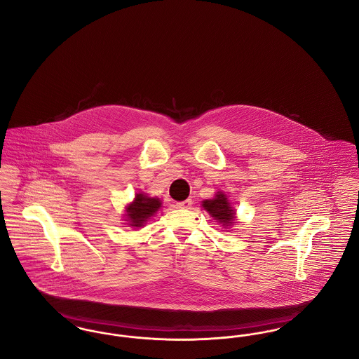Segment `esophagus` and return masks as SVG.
<instances>
[{"label":"esophagus","mask_w":359,"mask_h":359,"mask_svg":"<svg viewBox=\"0 0 359 359\" xmlns=\"http://www.w3.org/2000/svg\"><path fill=\"white\" fill-rule=\"evenodd\" d=\"M176 205H177L179 208H189V207L192 205V199H187V201L179 202V203H176Z\"/></svg>","instance_id":"obj_1"}]
</instances>
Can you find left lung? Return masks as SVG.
Returning <instances> with one entry per match:
<instances>
[{"label": "left lung", "mask_w": 359, "mask_h": 359, "mask_svg": "<svg viewBox=\"0 0 359 359\" xmlns=\"http://www.w3.org/2000/svg\"><path fill=\"white\" fill-rule=\"evenodd\" d=\"M202 207L205 211H208V214L217 222L221 223L224 229L230 227L233 223L236 222V211L223 192H218L212 199L203 201Z\"/></svg>", "instance_id": "1"}]
</instances>
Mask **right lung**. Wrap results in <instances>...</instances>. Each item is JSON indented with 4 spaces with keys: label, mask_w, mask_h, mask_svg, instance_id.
Wrapping results in <instances>:
<instances>
[{
    "label": "right lung",
    "mask_w": 359,
    "mask_h": 359,
    "mask_svg": "<svg viewBox=\"0 0 359 359\" xmlns=\"http://www.w3.org/2000/svg\"><path fill=\"white\" fill-rule=\"evenodd\" d=\"M161 207L158 198H151L145 194H136L135 201L126 207V221L133 227H141Z\"/></svg>",
    "instance_id": "obj_1"
}]
</instances>
